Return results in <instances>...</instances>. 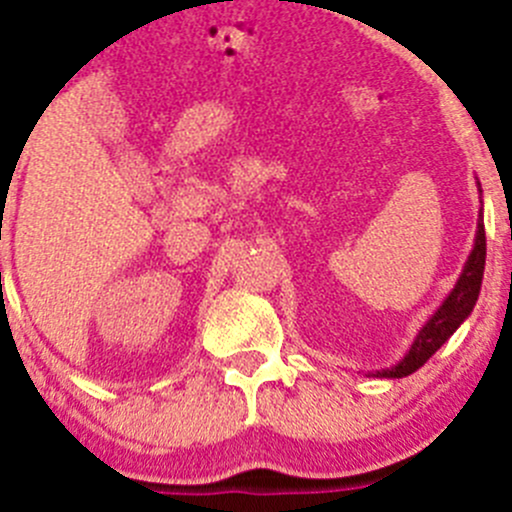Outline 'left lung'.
I'll return each instance as SVG.
<instances>
[{
	"label": "left lung",
	"mask_w": 512,
	"mask_h": 512,
	"mask_svg": "<svg viewBox=\"0 0 512 512\" xmlns=\"http://www.w3.org/2000/svg\"><path fill=\"white\" fill-rule=\"evenodd\" d=\"M478 193L480 190L478 183ZM483 270H485V225H483V208L478 213V230L476 240H473V250L468 255L466 265H463L461 275H458L456 285H453L448 297L443 299L441 307L428 317V322L418 329L416 339L411 342L409 352L404 354V359L399 364H394L391 369L381 371H369V376L376 379H404V376L414 374L416 369H421L443 344L451 339V334L471 317L473 307L478 302L480 285H483Z\"/></svg>",
	"instance_id": "1"
}]
</instances>
